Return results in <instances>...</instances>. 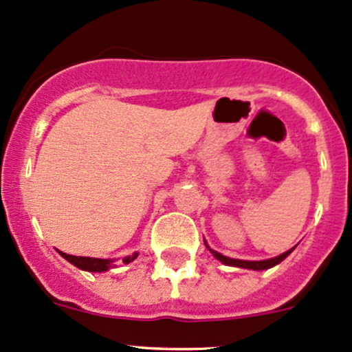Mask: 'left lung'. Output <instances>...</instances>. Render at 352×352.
<instances>
[{"label": "left lung", "mask_w": 352, "mask_h": 352, "mask_svg": "<svg viewBox=\"0 0 352 352\" xmlns=\"http://www.w3.org/2000/svg\"><path fill=\"white\" fill-rule=\"evenodd\" d=\"M204 243H206V241H204ZM206 246H207V243H206ZM207 250H209L210 253L214 254V258H216V260H219L221 263H224V265H228V266H238V268H248V270H268V268H272V266H275V265L282 263V261L285 260V258H287L288 254H290L292 251L295 250V248H292V250L285 251V253H283V254H280V256L270 258V260H263V261L234 260V258H228V256H224V254L217 253V251L210 250L209 246H207Z\"/></svg>", "instance_id": "8db88e82"}]
</instances>
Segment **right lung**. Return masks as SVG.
<instances>
[{
  "mask_svg": "<svg viewBox=\"0 0 352 352\" xmlns=\"http://www.w3.org/2000/svg\"><path fill=\"white\" fill-rule=\"evenodd\" d=\"M60 256H64L69 263H72L74 266L80 270H86V272H108L111 268V263L113 260H101V258H87V256H74V254H67V253H62L58 251ZM138 256V253H133L129 256L123 258V263L128 265L131 261H135V258Z\"/></svg>",
  "mask_w": 352,
  "mask_h": 352,
  "instance_id": "obj_1",
  "label": "right lung"
}]
</instances>
